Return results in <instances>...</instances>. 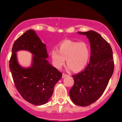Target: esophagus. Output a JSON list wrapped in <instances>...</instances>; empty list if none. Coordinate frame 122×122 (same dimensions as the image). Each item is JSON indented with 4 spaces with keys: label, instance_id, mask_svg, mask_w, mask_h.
<instances>
[{
    "label": "esophagus",
    "instance_id": "1",
    "mask_svg": "<svg viewBox=\"0 0 122 122\" xmlns=\"http://www.w3.org/2000/svg\"><path fill=\"white\" fill-rule=\"evenodd\" d=\"M68 74H62V78H65L66 77H68Z\"/></svg>",
    "mask_w": 122,
    "mask_h": 122
}]
</instances>
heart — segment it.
<instances>
[{
    "label": "heart",
    "instance_id": "1",
    "mask_svg": "<svg viewBox=\"0 0 122 122\" xmlns=\"http://www.w3.org/2000/svg\"><path fill=\"white\" fill-rule=\"evenodd\" d=\"M50 56L53 66L60 68L66 62L68 68L74 72L83 70L88 64L90 56V49L85 42L65 40L59 44L58 50H52Z\"/></svg>",
    "mask_w": 122,
    "mask_h": 122
}]
</instances>
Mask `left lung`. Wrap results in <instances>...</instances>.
<instances>
[{
	"label": "left lung",
	"instance_id": "8db88e82",
	"mask_svg": "<svg viewBox=\"0 0 122 122\" xmlns=\"http://www.w3.org/2000/svg\"><path fill=\"white\" fill-rule=\"evenodd\" d=\"M86 35L90 43V62L81 72L73 75L74 84L69 94L74 104L87 106L104 93L114 71L113 51L109 43L93 30L78 32Z\"/></svg>",
	"mask_w": 122,
	"mask_h": 122
}]
</instances>
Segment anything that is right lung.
Wrapping results in <instances>:
<instances>
[{
    "instance_id": "right-lung-1",
    "label": "right lung",
    "mask_w": 122,
    "mask_h": 122,
    "mask_svg": "<svg viewBox=\"0 0 122 122\" xmlns=\"http://www.w3.org/2000/svg\"><path fill=\"white\" fill-rule=\"evenodd\" d=\"M27 51L33 54L31 66L23 67L19 64L16 52ZM48 58L46 45L34 30H27L15 41L9 61V68L16 89L27 102L36 106L47 103L54 87L62 73L54 67Z\"/></svg>"
}]
</instances>
